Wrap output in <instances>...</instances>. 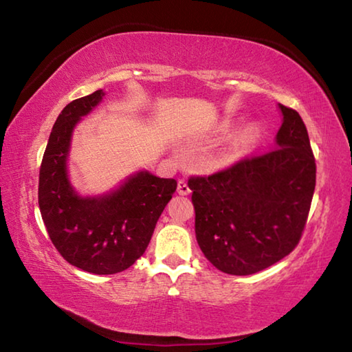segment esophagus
I'll return each instance as SVG.
<instances>
[{"instance_id":"1","label":"esophagus","mask_w":352,"mask_h":352,"mask_svg":"<svg viewBox=\"0 0 352 352\" xmlns=\"http://www.w3.org/2000/svg\"><path fill=\"white\" fill-rule=\"evenodd\" d=\"M177 190H178V194H180V195H189L190 194V188H189V184L186 183V180L178 182Z\"/></svg>"}]
</instances>
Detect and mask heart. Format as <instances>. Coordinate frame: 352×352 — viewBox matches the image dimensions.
I'll return each mask as SVG.
<instances>
[{"instance_id":"obj_1","label":"heart","mask_w":352,"mask_h":352,"mask_svg":"<svg viewBox=\"0 0 352 352\" xmlns=\"http://www.w3.org/2000/svg\"><path fill=\"white\" fill-rule=\"evenodd\" d=\"M231 124H225V129H230ZM259 138V129L254 124H250V126H245L241 129L233 138H231L230 142V151L231 153H242L252 148L256 142H258Z\"/></svg>"}]
</instances>
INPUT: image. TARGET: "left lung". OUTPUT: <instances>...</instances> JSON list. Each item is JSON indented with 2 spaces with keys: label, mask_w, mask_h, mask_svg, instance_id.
<instances>
[{
  "label": "left lung",
  "mask_w": 352,
  "mask_h": 352,
  "mask_svg": "<svg viewBox=\"0 0 352 352\" xmlns=\"http://www.w3.org/2000/svg\"><path fill=\"white\" fill-rule=\"evenodd\" d=\"M278 107L275 151L188 182L199 247L228 275H253L285 258L311 210L317 169L307 130L295 110Z\"/></svg>",
  "instance_id": "1"
}]
</instances>
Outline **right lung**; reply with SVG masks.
I'll list each match as a JSON object with an SVG mask.
<instances>
[{"label":"right lung","instance_id":"1","mask_svg":"<svg viewBox=\"0 0 352 352\" xmlns=\"http://www.w3.org/2000/svg\"><path fill=\"white\" fill-rule=\"evenodd\" d=\"M104 90L69 102L47 141L38 178V206L52 243L65 261L94 275L129 269L151 242L155 225L177 189L174 178L148 170L129 175L99 195H80L68 174L74 127L102 102Z\"/></svg>","mask_w":352,"mask_h":352}]
</instances>
